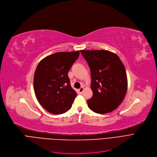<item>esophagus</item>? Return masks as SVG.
<instances>
[{"label":"esophagus","instance_id":"1","mask_svg":"<svg viewBox=\"0 0 157 157\" xmlns=\"http://www.w3.org/2000/svg\"><path fill=\"white\" fill-rule=\"evenodd\" d=\"M84 87H80L78 90V93L79 94H82L83 93V91H84Z\"/></svg>","mask_w":157,"mask_h":157}]
</instances>
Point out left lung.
<instances>
[{"label": "left lung", "instance_id": "obj_1", "mask_svg": "<svg viewBox=\"0 0 157 157\" xmlns=\"http://www.w3.org/2000/svg\"><path fill=\"white\" fill-rule=\"evenodd\" d=\"M91 70L93 96L88 107L98 114H106L117 109L127 91V76L119 57L105 50H80Z\"/></svg>", "mask_w": 157, "mask_h": 157}]
</instances>
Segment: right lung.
Wrapping results in <instances>:
<instances>
[{
	"instance_id": "1",
	"label": "right lung",
	"mask_w": 157,
	"mask_h": 157,
	"mask_svg": "<svg viewBox=\"0 0 157 157\" xmlns=\"http://www.w3.org/2000/svg\"><path fill=\"white\" fill-rule=\"evenodd\" d=\"M79 51L57 52L39 63L34 76V89L41 105L49 113L61 114L69 110L77 95L68 73Z\"/></svg>"
}]
</instances>
